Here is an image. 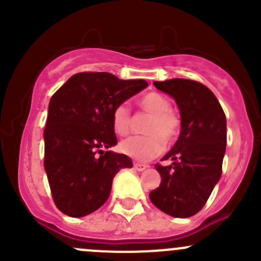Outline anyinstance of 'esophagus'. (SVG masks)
<instances>
[{"mask_svg": "<svg viewBox=\"0 0 261 261\" xmlns=\"http://www.w3.org/2000/svg\"><path fill=\"white\" fill-rule=\"evenodd\" d=\"M134 169L138 170V172H143V170L146 169L145 164H141V163H134Z\"/></svg>", "mask_w": 261, "mask_h": 261, "instance_id": "1", "label": "esophagus"}]
</instances>
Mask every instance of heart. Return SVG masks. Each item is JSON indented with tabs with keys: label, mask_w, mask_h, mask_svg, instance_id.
<instances>
[{
	"label": "heart",
	"mask_w": 261,
	"mask_h": 261,
	"mask_svg": "<svg viewBox=\"0 0 261 261\" xmlns=\"http://www.w3.org/2000/svg\"><path fill=\"white\" fill-rule=\"evenodd\" d=\"M139 109L150 115L145 123L146 135L130 136L120 143V151L140 162L162 154L165 145H172L180 135L181 118L172 109V101L159 92H149L139 99ZM112 128L117 135H126L133 125V115L126 102L112 112Z\"/></svg>",
	"instance_id": "heart-1"
}]
</instances>
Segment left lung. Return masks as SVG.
Wrapping results in <instances>:
<instances>
[{"label": "left lung", "instance_id": "8db88e82", "mask_svg": "<svg viewBox=\"0 0 261 261\" xmlns=\"http://www.w3.org/2000/svg\"><path fill=\"white\" fill-rule=\"evenodd\" d=\"M154 86L177 102L181 131L173 149L155 164L162 183L150 192V201L173 217H191L201 211L222 174L226 150V116L210 88L199 82L175 78Z\"/></svg>", "mask_w": 261, "mask_h": 261}]
</instances>
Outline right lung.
<instances>
[{"mask_svg": "<svg viewBox=\"0 0 261 261\" xmlns=\"http://www.w3.org/2000/svg\"><path fill=\"white\" fill-rule=\"evenodd\" d=\"M147 86L107 72L72 75L50 98L44 128V167L59 211L83 217L98 210L111 193L112 180L133 162L125 154L103 151L117 144L112 112Z\"/></svg>", "mask_w": 261, "mask_h": 261, "instance_id": "add662e5", "label": "right lung"}]
</instances>
